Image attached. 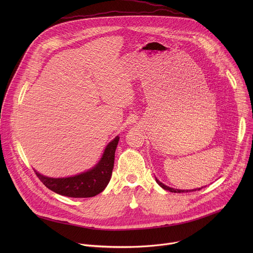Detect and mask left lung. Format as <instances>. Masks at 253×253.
<instances>
[{
    "mask_svg": "<svg viewBox=\"0 0 253 253\" xmlns=\"http://www.w3.org/2000/svg\"><path fill=\"white\" fill-rule=\"evenodd\" d=\"M155 180H156V182H157V184L160 186V187H162L163 189H165V190H167V191H169V192H173V193H182V192H191V191H196V190H200V189H202L203 187H201V188H196V189H190V190H181V189H175V188H172V187H169V186H167V185H165V184H163L162 182H160L159 180L155 177Z\"/></svg>",
    "mask_w": 253,
    "mask_h": 253,
    "instance_id": "obj_1",
    "label": "left lung"
}]
</instances>
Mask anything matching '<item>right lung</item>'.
<instances>
[{
	"label": "right lung",
	"instance_id": "add662e5",
	"mask_svg": "<svg viewBox=\"0 0 253 253\" xmlns=\"http://www.w3.org/2000/svg\"><path fill=\"white\" fill-rule=\"evenodd\" d=\"M119 138L116 136L107 144L100 160L87 171L74 176L59 178L48 177L38 171H34L42 183L57 194L73 198L96 196L107 187L111 179Z\"/></svg>",
	"mask_w": 253,
	"mask_h": 253
}]
</instances>
